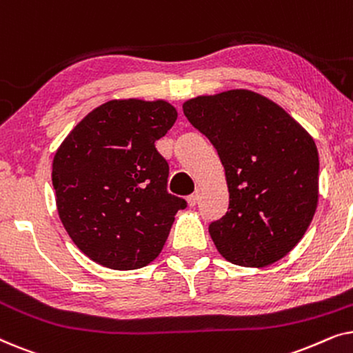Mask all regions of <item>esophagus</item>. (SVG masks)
<instances>
[{
    "instance_id": "esophagus-1",
    "label": "esophagus",
    "mask_w": 353,
    "mask_h": 353,
    "mask_svg": "<svg viewBox=\"0 0 353 353\" xmlns=\"http://www.w3.org/2000/svg\"><path fill=\"white\" fill-rule=\"evenodd\" d=\"M197 199H199V192H192L191 196H188V205L194 207L197 204Z\"/></svg>"
}]
</instances>
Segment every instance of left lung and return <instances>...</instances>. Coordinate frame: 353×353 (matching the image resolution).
I'll return each instance as SVG.
<instances>
[{"mask_svg":"<svg viewBox=\"0 0 353 353\" xmlns=\"http://www.w3.org/2000/svg\"><path fill=\"white\" fill-rule=\"evenodd\" d=\"M225 167L230 205L209 233L234 265L262 268L303 238L318 204L315 141L276 103L249 90L197 96L183 104Z\"/></svg>","mask_w":353,"mask_h":353,"instance_id":"8db88e82","label":"left lung"}]
</instances>
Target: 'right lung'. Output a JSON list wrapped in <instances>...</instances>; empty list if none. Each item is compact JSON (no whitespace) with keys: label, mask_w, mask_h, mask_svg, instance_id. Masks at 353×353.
Returning a JSON list of instances; mask_svg holds the SVG:
<instances>
[{"label":"right lung","mask_w":353,"mask_h":353,"mask_svg":"<svg viewBox=\"0 0 353 353\" xmlns=\"http://www.w3.org/2000/svg\"><path fill=\"white\" fill-rule=\"evenodd\" d=\"M176 117L167 101L114 99L91 110L56 151L59 219L93 262L137 270L161 254L186 207L167 191L168 163L156 149Z\"/></svg>","instance_id":"right-lung-1"}]
</instances>
